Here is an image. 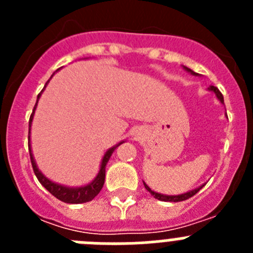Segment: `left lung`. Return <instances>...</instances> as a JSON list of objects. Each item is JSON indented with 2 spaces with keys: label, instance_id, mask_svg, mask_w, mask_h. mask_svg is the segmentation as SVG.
<instances>
[{
  "label": "left lung",
  "instance_id": "obj_1",
  "mask_svg": "<svg viewBox=\"0 0 253 253\" xmlns=\"http://www.w3.org/2000/svg\"><path fill=\"white\" fill-rule=\"evenodd\" d=\"M184 68L186 69L187 72L193 73L194 76H198V73L193 72V71H191V69H190V68H187V67H184ZM209 90H210V91H213V92L215 93V95H216V97H218V100H219V101L222 102V104H224V99H223V95H222V92H220V91H219L218 88H216L215 86H210V87H209ZM203 186H204V185H203ZM203 186L198 187V189L193 190V191H189V193L181 194V195H163V194L154 193L153 190H151V189H149V186H148V185H147L146 182H144V187H146V189L148 190L149 193H151L152 195L154 196V198H156V199H158V200H162V202H172V203L184 202V200H187V199H189V198H191V196H194V195H195V194L198 193L199 190H200V189H203Z\"/></svg>",
  "mask_w": 253,
  "mask_h": 253
}]
</instances>
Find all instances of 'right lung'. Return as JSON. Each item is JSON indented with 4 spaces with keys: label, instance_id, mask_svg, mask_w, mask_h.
<instances>
[{
    "label": "right lung",
    "instance_id": "add662e5",
    "mask_svg": "<svg viewBox=\"0 0 253 253\" xmlns=\"http://www.w3.org/2000/svg\"><path fill=\"white\" fill-rule=\"evenodd\" d=\"M48 82H46V84H48ZM46 84H45V86H46ZM42 92H43V90H42ZM42 92L38 95V100H39ZM38 100H37V104H38ZM37 104H35L34 110H33V113H31L30 120H29V134H30L31 122H33V116H34V111H35V107H37ZM29 139H30V135H29ZM122 143H124V142H120L118 146H120ZM118 146L113 147V148H110L109 151L106 152V153H105L104 158H102V161H101L100 171H99V173H97V176L95 177V180H93L92 182H90L88 185H86V186H81V187L62 186V185L55 184V182L50 181L49 178H46L45 176H44L43 173L39 171V169L37 167V163H35L34 157H33V153H31L30 143H29V153H30L31 166H33V169H34L35 176H37V178L39 180L40 184L43 185V186L48 190L51 195L55 196L57 199H59L60 202L68 203V204H81V203L91 202V200H92V199L95 198V196L97 195L100 191H101L102 186H104V182H105V167H106V163L109 162V160H110V157H111V154H113V152L115 151V148Z\"/></svg>",
    "mask_w": 253,
    "mask_h": 253
}]
</instances>
